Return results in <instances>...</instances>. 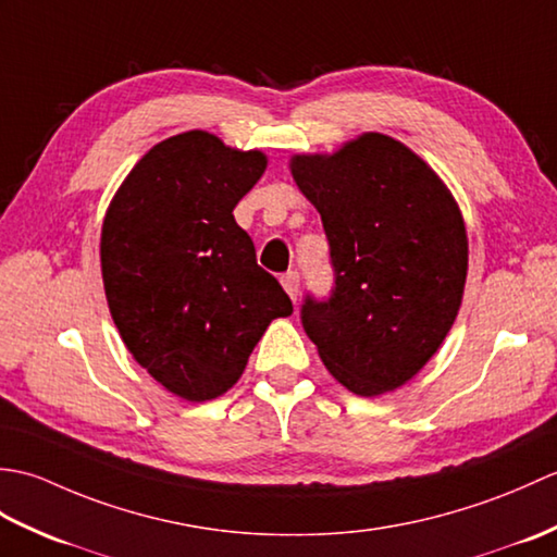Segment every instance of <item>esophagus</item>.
Wrapping results in <instances>:
<instances>
[{
    "mask_svg": "<svg viewBox=\"0 0 557 557\" xmlns=\"http://www.w3.org/2000/svg\"><path fill=\"white\" fill-rule=\"evenodd\" d=\"M282 287H285V292L292 297V301H297V294H299V272L297 270H289L285 272V275L280 277Z\"/></svg>",
    "mask_w": 557,
    "mask_h": 557,
    "instance_id": "esophagus-1",
    "label": "esophagus"
}]
</instances>
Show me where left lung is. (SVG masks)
Returning a JSON list of instances; mask_svg holds the SVG:
<instances>
[{"mask_svg": "<svg viewBox=\"0 0 557 557\" xmlns=\"http://www.w3.org/2000/svg\"><path fill=\"white\" fill-rule=\"evenodd\" d=\"M289 168L321 212L335 270L330 297L301 306L306 335L354 395L397 389L443 345L465 294L469 244L455 198L383 134L294 156Z\"/></svg>", "mask_w": 557, "mask_h": 557, "instance_id": "1", "label": "left lung"}]
</instances>
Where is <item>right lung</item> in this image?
I'll use <instances>...</instances> for the list:
<instances>
[{
    "instance_id": "1",
    "label": "right lung",
    "mask_w": 557,
    "mask_h": 557,
    "mask_svg": "<svg viewBox=\"0 0 557 557\" xmlns=\"http://www.w3.org/2000/svg\"><path fill=\"white\" fill-rule=\"evenodd\" d=\"M265 164L198 128L172 136L136 162L102 222L112 321L134 359L188 401L227 393L268 325L294 311L232 215Z\"/></svg>"
}]
</instances>
